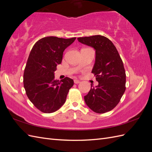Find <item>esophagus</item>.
Listing matches in <instances>:
<instances>
[{
    "mask_svg": "<svg viewBox=\"0 0 152 152\" xmlns=\"http://www.w3.org/2000/svg\"><path fill=\"white\" fill-rule=\"evenodd\" d=\"M80 82V80H77V79H75L74 80V83L75 84H79Z\"/></svg>",
    "mask_w": 152,
    "mask_h": 152,
    "instance_id": "34e87169",
    "label": "esophagus"
}]
</instances>
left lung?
Listing matches in <instances>:
<instances>
[{
    "mask_svg": "<svg viewBox=\"0 0 152 152\" xmlns=\"http://www.w3.org/2000/svg\"><path fill=\"white\" fill-rule=\"evenodd\" d=\"M79 42L94 48L96 60L92 73L99 84L92 87L84 100L98 113L111 111L126 91V75L122 59L115 46L106 37L93 35L77 39Z\"/></svg>",
    "mask_w": 152,
    "mask_h": 152,
    "instance_id": "obj_1",
    "label": "left lung"
}]
</instances>
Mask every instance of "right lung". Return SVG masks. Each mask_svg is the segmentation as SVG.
Segmentation results:
<instances>
[{
	"label": "right lung",
	"mask_w": 152,
	"mask_h": 152,
	"mask_svg": "<svg viewBox=\"0 0 152 152\" xmlns=\"http://www.w3.org/2000/svg\"><path fill=\"white\" fill-rule=\"evenodd\" d=\"M75 39L47 37L39 40L31 50L23 85L28 99L40 112H54L65 102L73 80L67 77L60 82L56 80L54 73L61 63L63 51Z\"/></svg>",
	"instance_id": "add662e5"
}]
</instances>
